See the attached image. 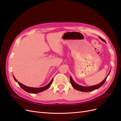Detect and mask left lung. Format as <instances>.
Returning <instances> with one entry per match:
<instances>
[{"mask_svg": "<svg viewBox=\"0 0 121 121\" xmlns=\"http://www.w3.org/2000/svg\"><path fill=\"white\" fill-rule=\"evenodd\" d=\"M99 37V38L102 40V41H104L105 43H106L104 39H102L100 37ZM110 72H111V70H110V71L109 72L108 74L107 75V76L105 78V79L101 83H100L99 84H97V85H94V86H81V85H78V84L76 83L74 81H73V80L72 79L71 77H70V82H71V84L72 86L73 87H74L75 89H76L77 90H78V91H82V92H90V91H93L94 90H96V89L99 88H100L101 86L103 85V84L104 83V82L106 81V79H107L108 76L109 74V73H110Z\"/></svg>", "mask_w": 121, "mask_h": 121, "instance_id": "obj_1", "label": "left lung"}]
</instances>
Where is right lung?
<instances>
[{
    "instance_id": "add662e5",
    "label": "right lung",
    "mask_w": 121,
    "mask_h": 121,
    "mask_svg": "<svg viewBox=\"0 0 121 121\" xmlns=\"http://www.w3.org/2000/svg\"><path fill=\"white\" fill-rule=\"evenodd\" d=\"M13 78L14 79L15 81L17 82L18 84H19V86L22 88L24 90H25L26 92H28V93H33V94H35V93H38L39 92H42V91H44L46 89H47L48 88H49V87L52 85V81H53V78L51 80L50 82L47 84V85L44 86V87H40V88H34V87H28L27 86H25L24 85H23V84H22L21 83H20L19 82H18L17 79L14 77V76L13 75Z\"/></svg>"
}]
</instances>
